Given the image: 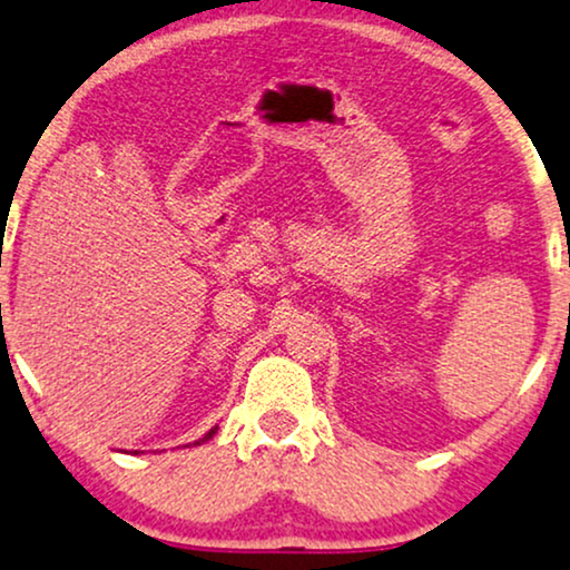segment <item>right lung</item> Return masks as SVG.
<instances>
[{
  "instance_id": "add662e5",
  "label": "right lung",
  "mask_w": 570,
  "mask_h": 570,
  "mask_svg": "<svg viewBox=\"0 0 570 570\" xmlns=\"http://www.w3.org/2000/svg\"><path fill=\"white\" fill-rule=\"evenodd\" d=\"M215 431H218V426H215V429H210V431H207V434H205V436H202V439H199V442H194V444H202V442H207V439H213V434H215Z\"/></svg>"
}]
</instances>
